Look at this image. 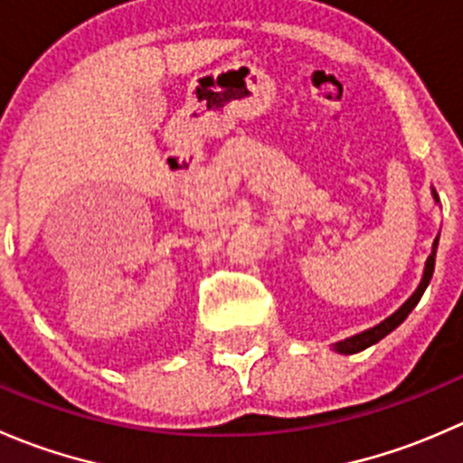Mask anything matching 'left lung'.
<instances>
[{"label":"left lung","mask_w":463,"mask_h":463,"mask_svg":"<svg viewBox=\"0 0 463 463\" xmlns=\"http://www.w3.org/2000/svg\"><path fill=\"white\" fill-rule=\"evenodd\" d=\"M432 199H434V203H439V194H437V190H434V188H432ZM437 246H439V235H437V240L432 241V253H430V258L426 260V269H423V278H421V282H419L417 291H414L412 296H410L408 300H405L403 305H401L399 309L394 311V314L387 316L385 320L378 322V325H374V326H370V329L361 331V334H354V335H349V338L338 340V343L331 345V349H334V352H338V354H345V356H349V354H358V352H363V349L376 345L378 340L385 338L387 334H392V331H394L396 326L401 325V322L408 318L410 311H412L414 307L419 305L423 291H426L428 284H430L432 273H434V258H437Z\"/></svg>","instance_id":"obj_1"}]
</instances>
